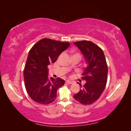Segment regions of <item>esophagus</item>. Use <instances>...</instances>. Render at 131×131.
Masks as SVG:
<instances>
[{
  "instance_id": "esophagus-1",
  "label": "esophagus",
  "mask_w": 131,
  "mask_h": 131,
  "mask_svg": "<svg viewBox=\"0 0 131 131\" xmlns=\"http://www.w3.org/2000/svg\"><path fill=\"white\" fill-rule=\"evenodd\" d=\"M66 83H67V84H73V82L70 81V80H66Z\"/></svg>"
}]
</instances>
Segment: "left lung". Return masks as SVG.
I'll list each match as a JSON object with an SVG mask.
<instances>
[{"instance_id":"8db88e82","label":"left lung","mask_w":131,"mask_h":131,"mask_svg":"<svg viewBox=\"0 0 131 131\" xmlns=\"http://www.w3.org/2000/svg\"><path fill=\"white\" fill-rule=\"evenodd\" d=\"M84 55L87 67L82 74L86 83L74 98L83 105H91L98 100L104 91L107 79L108 68L102 49L91 41L74 42Z\"/></svg>"}]
</instances>
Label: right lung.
I'll return each mask as SVG.
<instances>
[{
  "instance_id": "right-lung-1",
  "label": "right lung",
  "mask_w": 131,
  "mask_h": 131,
  "mask_svg": "<svg viewBox=\"0 0 131 131\" xmlns=\"http://www.w3.org/2000/svg\"><path fill=\"white\" fill-rule=\"evenodd\" d=\"M69 46V42L44 38L30 49L24 70V79L27 92L35 102L47 105L54 101L58 89L65 84V80L60 78L49 79L48 66L54 63Z\"/></svg>"
}]
</instances>
